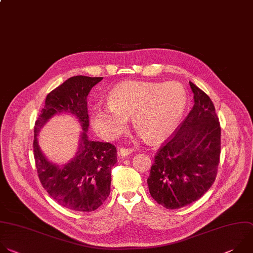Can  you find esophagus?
Segmentation results:
<instances>
[{
  "instance_id": "1",
  "label": "esophagus",
  "mask_w": 253,
  "mask_h": 253,
  "mask_svg": "<svg viewBox=\"0 0 253 253\" xmlns=\"http://www.w3.org/2000/svg\"><path fill=\"white\" fill-rule=\"evenodd\" d=\"M133 151V148H128V147H122L119 151V155L122 157H126L129 154H131Z\"/></svg>"
}]
</instances>
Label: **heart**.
<instances>
[{"instance_id": "1", "label": "heart", "mask_w": 253, "mask_h": 253, "mask_svg": "<svg viewBox=\"0 0 253 253\" xmlns=\"http://www.w3.org/2000/svg\"><path fill=\"white\" fill-rule=\"evenodd\" d=\"M108 107L91 113L93 128L106 139H115L132 117L133 127L149 142L168 138L181 122L188 105V93L177 82H124L108 96Z\"/></svg>"}]
</instances>
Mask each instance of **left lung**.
I'll return each instance as SVG.
<instances>
[{"label":"left lung","mask_w":253,"mask_h":253,"mask_svg":"<svg viewBox=\"0 0 253 253\" xmlns=\"http://www.w3.org/2000/svg\"><path fill=\"white\" fill-rule=\"evenodd\" d=\"M194 105L163 143L147 178L149 193L168 210L198 200L215 180L220 159L221 128L210 96L189 82Z\"/></svg>","instance_id":"left-lung-1"}]
</instances>
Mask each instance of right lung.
I'll use <instances>...</instances> for the list:
<instances>
[{
  "mask_svg": "<svg viewBox=\"0 0 253 253\" xmlns=\"http://www.w3.org/2000/svg\"><path fill=\"white\" fill-rule=\"evenodd\" d=\"M103 78L72 77L50 91L45 98L34 127V158L39 179L57 203L71 211L88 212L102 206L111 192L112 168L118 162L117 148L110 142L88 140L86 96ZM68 111L76 115L84 131L76 158L59 167L42 156L35 136L39 128L53 115Z\"/></svg>",
  "mask_w": 253,
  "mask_h": 253,
  "instance_id": "right-lung-1",
  "label": "right lung"
}]
</instances>
